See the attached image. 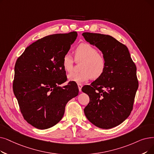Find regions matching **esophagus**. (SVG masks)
<instances>
[{
  "label": "esophagus",
  "mask_w": 154,
  "mask_h": 154,
  "mask_svg": "<svg viewBox=\"0 0 154 154\" xmlns=\"http://www.w3.org/2000/svg\"><path fill=\"white\" fill-rule=\"evenodd\" d=\"M77 85H78V88H79V91L81 92V90H82V85L81 84H77Z\"/></svg>",
  "instance_id": "obj_1"
}]
</instances>
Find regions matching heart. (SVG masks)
Wrapping results in <instances>:
<instances>
[{
	"label": "heart",
	"mask_w": 154,
	"mask_h": 154,
	"mask_svg": "<svg viewBox=\"0 0 154 154\" xmlns=\"http://www.w3.org/2000/svg\"><path fill=\"white\" fill-rule=\"evenodd\" d=\"M75 58L77 61L82 60L81 66V72L72 73L68 75L70 81L83 83L92 79L101 77L106 68V59L101 53L97 52L94 46L86 43L80 44L75 50ZM74 60L69 53L63 56L62 65L64 70L70 73L73 70Z\"/></svg>",
	"instance_id": "1"
}]
</instances>
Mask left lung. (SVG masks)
I'll return each instance as SVG.
<instances>
[{"instance_id": "obj_1", "label": "left lung", "mask_w": 154, "mask_h": 154, "mask_svg": "<svg viewBox=\"0 0 154 154\" xmlns=\"http://www.w3.org/2000/svg\"><path fill=\"white\" fill-rule=\"evenodd\" d=\"M82 36L102 51L107 63L103 75L82 89L90 100L85 115L99 128L109 129L123 123L133 109L138 88L136 65L128 48L113 37L88 32Z\"/></svg>"}]
</instances>
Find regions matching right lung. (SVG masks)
<instances>
[{
	"label": "right lung",
	"instance_id": "1",
	"mask_svg": "<svg viewBox=\"0 0 154 154\" xmlns=\"http://www.w3.org/2000/svg\"><path fill=\"white\" fill-rule=\"evenodd\" d=\"M77 36L76 31L46 36L26 48L16 62L13 91L24 119L40 130L62 119L66 103L79 94L66 81L63 56Z\"/></svg>",
	"mask_w": 154,
	"mask_h": 154
}]
</instances>
